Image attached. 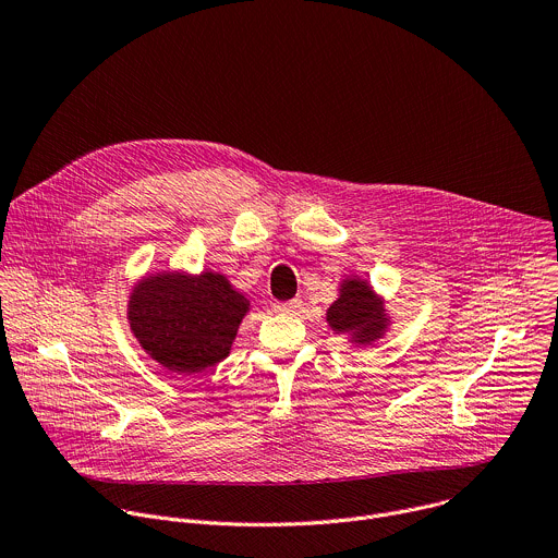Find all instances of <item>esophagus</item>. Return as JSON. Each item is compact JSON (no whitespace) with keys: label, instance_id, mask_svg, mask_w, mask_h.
<instances>
[{"label":"esophagus","instance_id":"obj_1","mask_svg":"<svg viewBox=\"0 0 558 558\" xmlns=\"http://www.w3.org/2000/svg\"><path fill=\"white\" fill-rule=\"evenodd\" d=\"M301 307V301L299 299H292V301H281V303H275V310L281 312V314H292Z\"/></svg>","mask_w":558,"mask_h":558}]
</instances>
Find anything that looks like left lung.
Masks as SVG:
<instances>
[{
    "mask_svg": "<svg viewBox=\"0 0 558 558\" xmlns=\"http://www.w3.org/2000/svg\"><path fill=\"white\" fill-rule=\"evenodd\" d=\"M327 320L333 331H354V341L372 343L380 339L385 327V314L380 301L367 288L365 281L350 279L341 296L327 310Z\"/></svg>",
    "mask_w": 558,
    "mask_h": 558,
    "instance_id": "obj_1",
    "label": "left lung"
}]
</instances>
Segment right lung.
Masks as SVG:
<instances>
[{
  "instance_id": "right-lung-1",
  "label": "right lung",
  "mask_w": 558,
  "mask_h": 558,
  "mask_svg": "<svg viewBox=\"0 0 558 558\" xmlns=\"http://www.w3.org/2000/svg\"><path fill=\"white\" fill-rule=\"evenodd\" d=\"M246 310L248 301L221 275L167 272L134 290L130 323L154 361L175 374H197L229 356Z\"/></svg>"
}]
</instances>
